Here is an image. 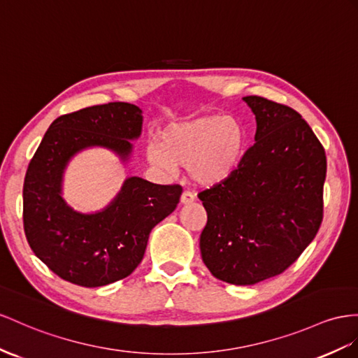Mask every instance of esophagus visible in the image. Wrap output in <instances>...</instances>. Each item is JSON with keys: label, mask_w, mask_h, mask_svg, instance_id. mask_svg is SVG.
<instances>
[{"label": "esophagus", "mask_w": 358, "mask_h": 358, "mask_svg": "<svg viewBox=\"0 0 358 358\" xmlns=\"http://www.w3.org/2000/svg\"><path fill=\"white\" fill-rule=\"evenodd\" d=\"M195 201V195L192 194L190 190H185L181 194V199H180V203L182 204V206H187V204H192Z\"/></svg>", "instance_id": "esophagus-1"}]
</instances>
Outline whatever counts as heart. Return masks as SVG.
Masks as SVG:
<instances>
[{"mask_svg": "<svg viewBox=\"0 0 358 358\" xmlns=\"http://www.w3.org/2000/svg\"><path fill=\"white\" fill-rule=\"evenodd\" d=\"M246 134L231 116L208 115L187 122L168 125L146 148V159L166 173L189 166L203 185H217L230 178L243 157Z\"/></svg>", "mask_w": 358, "mask_h": 358, "instance_id": "obj_1", "label": "heart"}]
</instances>
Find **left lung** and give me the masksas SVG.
Masks as SVG:
<instances>
[{
  "mask_svg": "<svg viewBox=\"0 0 358 358\" xmlns=\"http://www.w3.org/2000/svg\"><path fill=\"white\" fill-rule=\"evenodd\" d=\"M255 115V143L230 178L199 192L207 224L201 257L213 277L251 286L282 273L315 239L324 219L322 143L289 106L243 96Z\"/></svg>",
  "mask_w": 358,
  "mask_h": 358,
  "instance_id": "8db88e82",
  "label": "left lung"
}]
</instances>
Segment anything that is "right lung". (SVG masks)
Returning a JSON list of instances; mask_svg holds the SVG:
<instances>
[{
    "mask_svg": "<svg viewBox=\"0 0 358 358\" xmlns=\"http://www.w3.org/2000/svg\"><path fill=\"white\" fill-rule=\"evenodd\" d=\"M142 110L108 103L59 116L36 150L24 180V231L38 257L60 278L99 287L128 277L143 259L152 228L180 203V185L127 178L103 212L81 215L63 201L62 176L76 152L104 146L122 160L139 137Z\"/></svg>",
    "mask_w": 358,
    "mask_h": 358,
    "instance_id": "right-lung-1",
    "label": "right lung"
}]
</instances>
